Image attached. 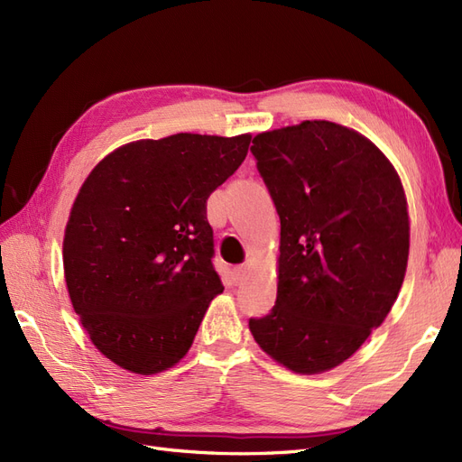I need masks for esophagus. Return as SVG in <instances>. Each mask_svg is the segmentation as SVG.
<instances>
[{"label":"esophagus","mask_w":462,"mask_h":462,"mask_svg":"<svg viewBox=\"0 0 462 462\" xmlns=\"http://www.w3.org/2000/svg\"><path fill=\"white\" fill-rule=\"evenodd\" d=\"M233 279L235 283H243L245 277H246V265H236V268H233Z\"/></svg>","instance_id":"34e87169"}]
</instances>
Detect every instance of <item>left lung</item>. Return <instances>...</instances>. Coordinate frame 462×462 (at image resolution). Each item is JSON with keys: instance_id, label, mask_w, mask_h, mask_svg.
<instances>
[{"instance_id": "8db88e82", "label": "left lung", "mask_w": 462, "mask_h": 462, "mask_svg": "<svg viewBox=\"0 0 462 462\" xmlns=\"http://www.w3.org/2000/svg\"><path fill=\"white\" fill-rule=\"evenodd\" d=\"M253 144L282 239L275 306L248 326L277 365L324 374L393 309L409 262L407 197L385 153L339 123L302 121Z\"/></svg>"}]
</instances>
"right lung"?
<instances>
[{
    "label": "right lung",
    "mask_w": 462,
    "mask_h": 462,
    "mask_svg": "<svg viewBox=\"0 0 462 462\" xmlns=\"http://www.w3.org/2000/svg\"><path fill=\"white\" fill-rule=\"evenodd\" d=\"M253 134L143 138L97 163L69 212L63 273L90 341L123 370L173 368L223 285L206 200Z\"/></svg>",
    "instance_id": "right-lung-1"
}]
</instances>
